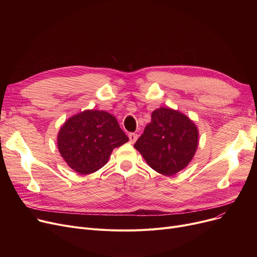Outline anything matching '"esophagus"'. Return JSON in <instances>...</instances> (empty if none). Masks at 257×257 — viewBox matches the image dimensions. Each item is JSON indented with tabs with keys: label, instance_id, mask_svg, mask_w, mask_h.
Returning <instances> with one entry per match:
<instances>
[{
	"label": "esophagus",
	"instance_id": "esophagus-1",
	"mask_svg": "<svg viewBox=\"0 0 257 257\" xmlns=\"http://www.w3.org/2000/svg\"><path fill=\"white\" fill-rule=\"evenodd\" d=\"M128 137H129V141H130L131 144H134L137 142V140L139 139V136L137 133H129Z\"/></svg>",
	"mask_w": 257,
	"mask_h": 257
}]
</instances>
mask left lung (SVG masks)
<instances>
[{
	"instance_id": "1",
	"label": "left lung",
	"mask_w": 257,
	"mask_h": 257,
	"mask_svg": "<svg viewBox=\"0 0 257 257\" xmlns=\"http://www.w3.org/2000/svg\"><path fill=\"white\" fill-rule=\"evenodd\" d=\"M199 143L194 121L168 107L155 109L134 148L154 171L173 176L191 163Z\"/></svg>"
}]
</instances>
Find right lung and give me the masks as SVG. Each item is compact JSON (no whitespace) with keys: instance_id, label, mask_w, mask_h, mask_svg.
<instances>
[{"instance_id":"add662e5","label":"right lung","mask_w":257,"mask_h":257,"mask_svg":"<svg viewBox=\"0 0 257 257\" xmlns=\"http://www.w3.org/2000/svg\"><path fill=\"white\" fill-rule=\"evenodd\" d=\"M128 141L112 114L91 109L65 121L58 132L57 146L67 166L86 175L104 167L114 148Z\"/></svg>"}]
</instances>
